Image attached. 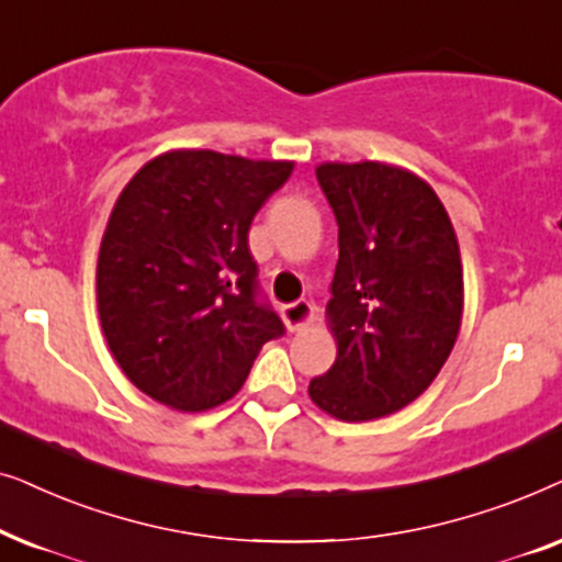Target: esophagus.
I'll return each mask as SVG.
<instances>
[{"instance_id": "esophagus-1", "label": "esophagus", "mask_w": 562, "mask_h": 562, "mask_svg": "<svg viewBox=\"0 0 562 562\" xmlns=\"http://www.w3.org/2000/svg\"><path fill=\"white\" fill-rule=\"evenodd\" d=\"M282 318H285V326L290 331H301L316 318V305L308 301H295L290 305H282Z\"/></svg>"}]
</instances>
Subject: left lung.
Here are the masks:
<instances>
[{
  "label": "left lung",
  "instance_id": "8db88e82",
  "mask_svg": "<svg viewBox=\"0 0 562 562\" xmlns=\"http://www.w3.org/2000/svg\"><path fill=\"white\" fill-rule=\"evenodd\" d=\"M339 223L326 321L336 362L308 385L339 422H372L416 401L458 341L462 261L452 221L414 171L383 161L316 167Z\"/></svg>",
  "mask_w": 562,
  "mask_h": 562
}]
</instances>
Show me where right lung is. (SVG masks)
<instances>
[{"label": "right lung", "mask_w": 562, "mask_h": 562, "mask_svg": "<svg viewBox=\"0 0 562 562\" xmlns=\"http://www.w3.org/2000/svg\"><path fill=\"white\" fill-rule=\"evenodd\" d=\"M293 167L179 148L120 192L97 259V308L140 393L190 414L221 406L259 349L285 334L259 297L249 228Z\"/></svg>", "instance_id": "1"}]
</instances>
